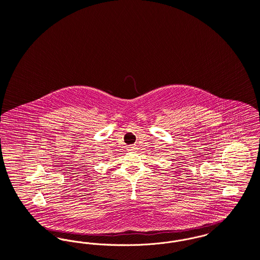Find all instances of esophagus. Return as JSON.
Segmentation results:
<instances>
[{"label": "esophagus", "mask_w": 260, "mask_h": 260, "mask_svg": "<svg viewBox=\"0 0 260 260\" xmlns=\"http://www.w3.org/2000/svg\"><path fill=\"white\" fill-rule=\"evenodd\" d=\"M137 150V147L136 146H129L128 147V151L129 152H134V151H136Z\"/></svg>", "instance_id": "34e87169"}]
</instances>
